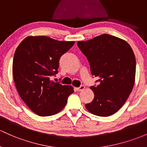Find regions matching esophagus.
Returning a JSON list of instances; mask_svg holds the SVG:
<instances>
[{
  "label": "esophagus",
  "instance_id": "obj_1",
  "mask_svg": "<svg viewBox=\"0 0 147 147\" xmlns=\"http://www.w3.org/2000/svg\"><path fill=\"white\" fill-rule=\"evenodd\" d=\"M84 89H85V86H80L79 88H76V90L77 91H82V90H83Z\"/></svg>",
  "mask_w": 147,
  "mask_h": 147
}]
</instances>
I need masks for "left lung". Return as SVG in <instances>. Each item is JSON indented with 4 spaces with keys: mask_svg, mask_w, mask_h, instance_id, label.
<instances>
[{
    "mask_svg": "<svg viewBox=\"0 0 147 147\" xmlns=\"http://www.w3.org/2000/svg\"><path fill=\"white\" fill-rule=\"evenodd\" d=\"M77 45L89 61L92 75L99 78L98 86L90 87L94 97L86 109L96 116H111L123 106L135 84L133 50L125 40L107 34Z\"/></svg>",
    "mask_w": 147,
    "mask_h": 147,
    "instance_id": "left-lung-1",
    "label": "left lung"
}]
</instances>
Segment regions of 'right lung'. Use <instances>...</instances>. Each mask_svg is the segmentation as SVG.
I'll return each mask as SVG.
<instances>
[{
	"instance_id": "1",
	"label": "right lung",
	"mask_w": 147,
	"mask_h": 147,
	"mask_svg": "<svg viewBox=\"0 0 147 147\" xmlns=\"http://www.w3.org/2000/svg\"><path fill=\"white\" fill-rule=\"evenodd\" d=\"M48 36H28L18 45L12 63V75L17 90L36 114H56L65 107L74 92L71 86H62L50 79L58 73L59 59L74 45Z\"/></svg>"
}]
</instances>
